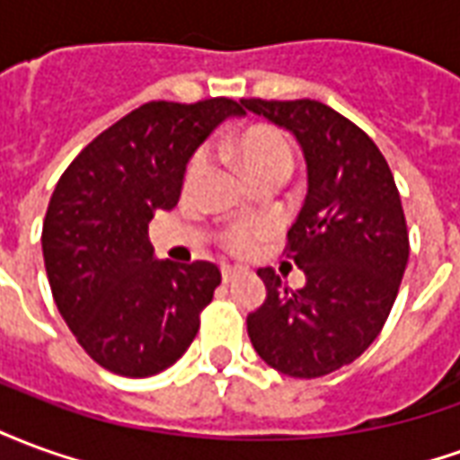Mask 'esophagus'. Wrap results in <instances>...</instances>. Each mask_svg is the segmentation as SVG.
I'll return each mask as SVG.
<instances>
[{
  "instance_id": "34e87169",
  "label": "esophagus",
  "mask_w": 460,
  "mask_h": 460,
  "mask_svg": "<svg viewBox=\"0 0 460 460\" xmlns=\"http://www.w3.org/2000/svg\"><path fill=\"white\" fill-rule=\"evenodd\" d=\"M241 273H246L241 266H221V279L226 280V283H231L234 279H239Z\"/></svg>"
}]
</instances>
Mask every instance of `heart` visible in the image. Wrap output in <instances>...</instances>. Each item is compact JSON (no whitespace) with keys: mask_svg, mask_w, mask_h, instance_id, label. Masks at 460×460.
<instances>
[{"mask_svg":"<svg viewBox=\"0 0 460 460\" xmlns=\"http://www.w3.org/2000/svg\"><path fill=\"white\" fill-rule=\"evenodd\" d=\"M234 155L239 160L241 170L246 172L249 180L263 177V174H290L293 170V147L288 137L273 128V125H251L234 140ZM209 164V150L199 147L191 155L184 180L187 184L197 181ZM263 234L261 224L253 221H239L226 231V246L231 251H246Z\"/></svg>","mask_w":460,"mask_h":460,"instance_id":"obj_1","label":"heart"}]
</instances>
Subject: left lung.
<instances>
[{"label": "left lung", "instance_id": "obj_1", "mask_svg": "<svg viewBox=\"0 0 460 460\" xmlns=\"http://www.w3.org/2000/svg\"><path fill=\"white\" fill-rule=\"evenodd\" d=\"M241 108L293 132L308 164L286 246L305 286L259 269L266 300L246 318L251 345L283 375L315 379L355 362L385 328L409 261L402 199L372 137L330 105L243 98Z\"/></svg>", "mask_w": 460, "mask_h": 460}]
</instances>
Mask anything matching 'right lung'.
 Listing matches in <instances>:
<instances>
[{
	"label": "right lung",
	"instance_id": "right-lung-1",
	"mask_svg": "<svg viewBox=\"0 0 460 460\" xmlns=\"http://www.w3.org/2000/svg\"><path fill=\"white\" fill-rule=\"evenodd\" d=\"M229 115L231 98L152 101L85 145L56 184L41 246L56 308L78 345L122 376H152L199 330L221 270L157 261L147 226L180 201L187 162Z\"/></svg>",
	"mask_w": 460,
	"mask_h": 460
}]
</instances>
